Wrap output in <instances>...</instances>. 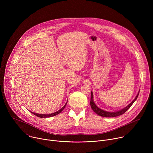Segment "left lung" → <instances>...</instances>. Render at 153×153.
<instances>
[{
    "instance_id": "8db88e82",
    "label": "left lung",
    "mask_w": 153,
    "mask_h": 153,
    "mask_svg": "<svg viewBox=\"0 0 153 153\" xmlns=\"http://www.w3.org/2000/svg\"><path fill=\"white\" fill-rule=\"evenodd\" d=\"M139 94V91L138 93V94H137L136 97H135V99L131 102L128 106H126L125 108L122 109V110L118 111H116V112H109V111H104L103 110H101L100 108H99L98 106H97V105L95 104L94 100H93V92L91 91V100H90V105H91V107L92 108V110L94 111V112H95L97 114H98L100 116L102 117H117L119 116H120L123 114H124L128 109L131 106V105L133 104V103L136 100Z\"/></svg>"
}]
</instances>
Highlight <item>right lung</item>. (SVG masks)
<instances>
[{"mask_svg": "<svg viewBox=\"0 0 153 153\" xmlns=\"http://www.w3.org/2000/svg\"><path fill=\"white\" fill-rule=\"evenodd\" d=\"M67 102H68V101L67 102V103H65V105H64V106H63L60 109V110H59V111H56V112H54V113H51V114H38V113H33V112H31V113H33L34 115H35V116H36L39 117H40V118H47V117H53V116H56V115L59 114V113H60L63 111V109L65 108V106L67 105Z\"/></svg>", "mask_w": 153, "mask_h": 153, "instance_id": "add662e5", "label": "right lung"}]
</instances>
